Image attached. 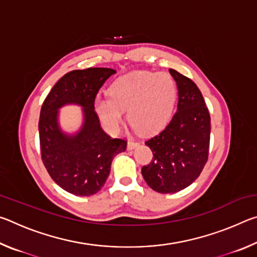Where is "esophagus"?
Returning a JSON list of instances; mask_svg holds the SVG:
<instances>
[{"mask_svg":"<svg viewBox=\"0 0 257 257\" xmlns=\"http://www.w3.org/2000/svg\"><path fill=\"white\" fill-rule=\"evenodd\" d=\"M138 145H139L138 142L134 141V139H129V142H128V149L129 150H133V149H135V147L138 146Z\"/></svg>","mask_w":257,"mask_h":257,"instance_id":"1","label":"esophagus"}]
</instances>
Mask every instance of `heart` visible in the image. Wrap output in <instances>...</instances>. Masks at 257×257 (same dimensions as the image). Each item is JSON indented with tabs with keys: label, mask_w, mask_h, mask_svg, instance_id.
Returning a JSON list of instances; mask_svg holds the SVG:
<instances>
[{
	"label": "heart",
	"mask_w": 257,
	"mask_h": 257,
	"mask_svg": "<svg viewBox=\"0 0 257 257\" xmlns=\"http://www.w3.org/2000/svg\"><path fill=\"white\" fill-rule=\"evenodd\" d=\"M178 96L176 80L168 73L132 71L119 76L110 86V94L98 93L94 107L104 128L116 133L124 120L138 132H159L172 118Z\"/></svg>",
	"instance_id": "b5f03b06"
}]
</instances>
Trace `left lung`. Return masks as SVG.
Segmentation results:
<instances>
[{
	"mask_svg": "<svg viewBox=\"0 0 257 257\" xmlns=\"http://www.w3.org/2000/svg\"><path fill=\"white\" fill-rule=\"evenodd\" d=\"M178 86V108L162 132L147 139L153 152L142 175L152 189L172 194L185 189L201 175L208 159L211 116L195 82L173 69Z\"/></svg>",
	"mask_w": 257,
	"mask_h": 257,
	"instance_id": "1",
	"label": "left lung"
}]
</instances>
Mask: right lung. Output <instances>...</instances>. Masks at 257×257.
<instances>
[{"label":"right lung","mask_w":257,"mask_h":257,"mask_svg":"<svg viewBox=\"0 0 257 257\" xmlns=\"http://www.w3.org/2000/svg\"><path fill=\"white\" fill-rule=\"evenodd\" d=\"M110 68L73 70L56 82L41 108V155L49 175L61 188L76 196H90L101 190L116 154L127 141L104 132L95 112L94 99L108 77ZM66 103L83 106L84 122L79 132L64 134L58 125V108Z\"/></svg>","instance_id":"obj_1"}]
</instances>
